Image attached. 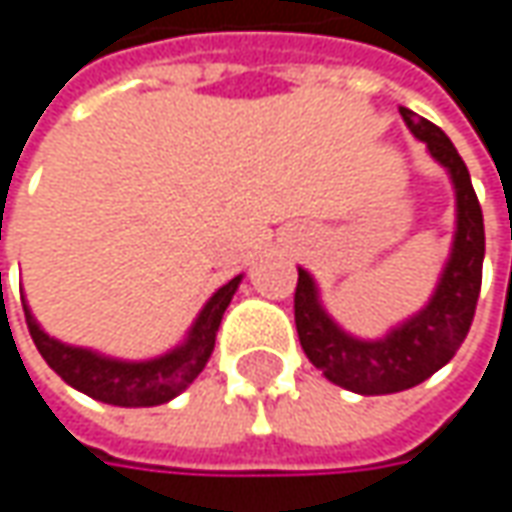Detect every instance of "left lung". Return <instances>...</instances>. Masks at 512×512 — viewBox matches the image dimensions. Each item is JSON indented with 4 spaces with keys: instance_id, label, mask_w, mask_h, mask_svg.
<instances>
[{
    "instance_id": "8db88e82",
    "label": "left lung",
    "mask_w": 512,
    "mask_h": 512,
    "mask_svg": "<svg viewBox=\"0 0 512 512\" xmlns=\"http://www.w3.org/2000/svg\"><path fill=\"white\" fill-rule=\"evenodd\" d=\"M399 113L410 133L424 142L430 156L450 173L456 190V236L433 299L404 325L393 327L384 339L364 342L344 333L327 316L313 276L302 267L293 296L296 330L307 359L325 373V379L362 396L410 390L442 370L462 347L482 290L484 219L467 165L442 128L416 116L413 110L399 108Z\"/></svg>"
}]
</instances>
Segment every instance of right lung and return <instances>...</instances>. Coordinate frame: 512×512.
<instances>
[{
  "label": "right lung",
  "mask_w": 512,
  "mask_h": 512,
  "mask_svg": "<svg viewBox=\"0 0 512 512\" xmlns=\"http://www.w3.org/2000/svg\"><path fill=\"white\" fill-rule=\"evenodd\" d=\"M239 282L242 276L219 287L207 299L202 313L196 316L185 342L173 347L165 356L148 359V362H122V359L99 356L88 347H73L59 339H50L48 333L36 325L25 299H22V307H25V322H28L36 350L50 364V370H56L70 387L82 390L96 402L116 404V407H156V404L176 399L205 370L213 344H216V330L222 325V316Z\"/></svg>",
  "instance_id": "right-lung-1"
}]
</instances>
